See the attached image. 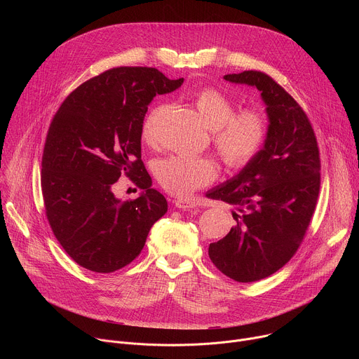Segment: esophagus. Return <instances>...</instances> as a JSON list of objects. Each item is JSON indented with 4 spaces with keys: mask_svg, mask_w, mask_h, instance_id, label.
Masks as SVG:
<instances>
[{
    "mask_svg": "<svg viewBox=\"0 0 359 359\" xmlns=\"http://www.w3.org/2000/svg\"><path fill=\"white\" fill-rule=\"evenodd\" d=\"M175 206L182 210H190V209H196L198 206V203L191 198H176Z\"/></svg>",
    "mask_w": 359,
    "mask_h": 359,
    "instance_id": "esophagus-1",
    "label": "esophagus"
}]
</instances>
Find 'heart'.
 Returning a JSON list of instances; mask_svg holds the SVG:
<instances>
[{
  "label": "heart",
  "instance_id": "b5f03b06",
  "mask_svg": "<svg viewBox=\"0 0 359 359\" xmlns=\"http://www.w3.org/2000/svg\"><path fill=\"white\" fill-rule=\"evenodd\" d=\"M190 100L203 125L212 129L213 146L227 168H244L257 156L269 133V121L262 109L244 108L234 112V102L215 88L196 90ZM161 112L162 108H155L144 119L142 139L147 144L155 143ZM153 172L163 189L186 196L213 182L217 165L210 158L173 155L159 159Z\"/></svg>",
  "mask_w": 359,
  "mask_h": 359
}]
</instances>
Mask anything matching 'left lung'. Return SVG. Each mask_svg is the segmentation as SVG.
<instances>
[{
  "label": "left lung",
  "mask_w": 359,
  "mask_h": 359,
  "mask_svg": "<svg viewBox=\"0 0 359 359\" xmlns=\"http://www.w3.org/2000/svg\"><path fill=\"white\" fill-rule=\"evenodd\" d=\"M224 79L262 92L269 133L237 176L208 191L236 208L234 227L209 245V257L224 276L252 283L285 266L309 230L321 184L320 150L305 112L271 76L244 71Z\"/></svg>",
  "instance_id": "obj_1"
}]
</instances>
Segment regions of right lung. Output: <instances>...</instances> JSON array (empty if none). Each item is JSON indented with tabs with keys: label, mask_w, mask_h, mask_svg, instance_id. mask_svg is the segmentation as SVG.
Masks as SVG:
<instances>
[{
	"label": "right lung",
	"mask_w": 359,
	"mask_h": 359,
	"mask_svg": "<svg viewBox=\"0 0 359 359\" xmlns=\"http://www.w3.org/2000/svg\"><path fill=\"white\" fill-rule=\"evenodd\" d=\"M182 83L156 68H112L71 92L50 122L41 173L45 213L81 267L114 273L128 266L168 212L165 196L150 187L140 139L151 99ZM122 174L144 190L139 198L114 197L111 187Z\"/></svg>",
	"instance_id": "1"
}]
</instances>
